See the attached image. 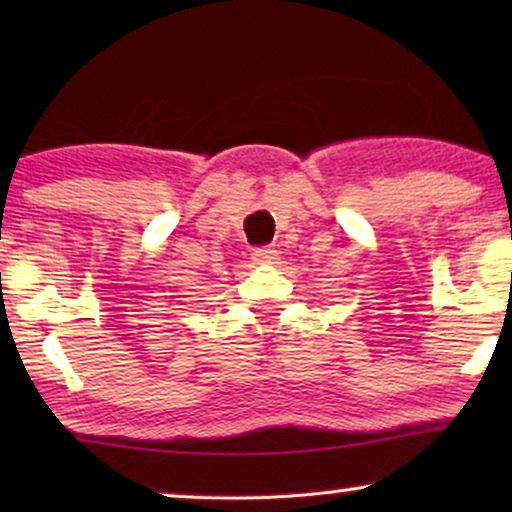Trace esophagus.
<instances>
[{
	"mask_svg": "<svg viewBox=\"0 0 512 512\" xmlns=\"http://www.w3.org/2000/svg\"><path fill=\"white\" fill-rule=\"evenodd\" d=\"M254 261H261V263H270V261H275V249L272 247H258V249H254Z\"/></svg>",
	"mask_w": 512,
	"mask_h": 512,
	"instance_id": "obj_1",
	"label": "esophagus"
}]
</instances>
